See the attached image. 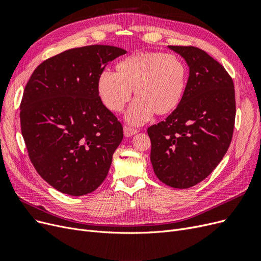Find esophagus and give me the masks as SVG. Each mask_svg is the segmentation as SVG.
Segmentation results:
<instances>
[{
    "label": "esophagus",
    "mask_w": 261,
    "mask_h": 261,
    "mask_svg": "<svg viewBox=\"0 0 261 261\" xmlns=\"http://www.w3.org/2000/svg\"><path fill=\"white\" fill-rule=\"evenodd\" d=\"M137 132H138V129L133 128V127H130V126H127V125L124 126V135L126 137H130L133 135H135V134H137Z\"/></svg>",
    "instance_id": "34e87169"
}]
</instances>
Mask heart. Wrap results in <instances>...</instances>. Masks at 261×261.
Masks as SVG:
<instances>
[{
    "instance_id": "b5f03b06",
    "label": "heart",
    "mask_w": 261,
    "mask_h": 261,
    "mask_svg": "<svg viewBox=\"0 0 261 261\" xmlns=\"http://www.w3.org/2000/svg\"><path fill=\"white\" fill-rule=\"evenodd\" d=\"M116 72L105 70L98 78V91L103 105L120 112L132 96L133 102L126 120L134 125L147 122L150 116L167 115L183 99L187 69L174 54L139 52L116 64Z\"/></svg>"
}]
</instances>
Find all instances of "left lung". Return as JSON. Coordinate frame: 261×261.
Here are the masks:
<instances>
[{
    "label": "left lung",
    "mask_w": 261,
    "mask_h": 261,
    "mask_svg": "<svg viewBox=\"0 0 261 261\" xmlns=\"http://www.w3.org/2000/svg\"><path fill=\"white\" fill-rule=\"evenodd\" d=\"M189 67L185 92L165 121L148 127L154 174L174 188L200 183L230 147L236 114L231 76L196 46L169 45Z\"/></svg>",
    "instance_id": "1"
}]
</instances>
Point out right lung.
Masks as SVG:
<instances>
[{
	"label": "right lung",
	"mask_w": 261,
	"mask_h": 261,
	"mask_svg": "<svg viewBox=\"0 0 261 261\" xmlns=\"http://www.w3.org/2000/svg\"><path fill=\"white\" fill-rule=\"evenodd\" d=\"M126 51L93 44L43 61L23 90L20 127L38 174L59 192L83 196L108 175L123 126L102 103L98 78Z\"/></svg>",
	"instance_id": "1"
}]
</instances>
